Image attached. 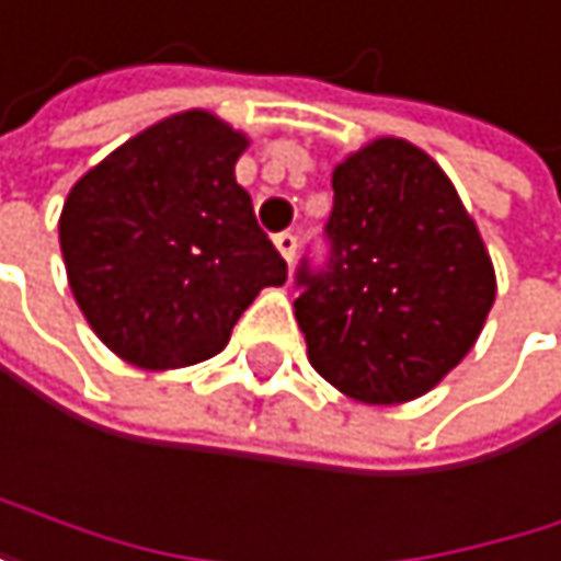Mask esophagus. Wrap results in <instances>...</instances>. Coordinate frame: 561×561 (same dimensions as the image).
<instances>
[{
	"label": "esophagus",
	"instance_id": "34e87169",
	"mask_svg": "<svg viewBox=\"0 0 561 561\" xmlns=\"http://www.w3.org/2000/svg\"><path fill=\"white\" fill-rule=\"evenodd\" d=\"M274 244H277L280 257H284L287 264H294V254H297V238H294L290 231H284V234H277V238H274Z\"/></svg>",
	"mask_w": 561,
	"mask_h": 561
}]
</instances>
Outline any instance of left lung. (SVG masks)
<instances>
[{"instance_id":"8db88e82","label":"left lung","mask_w":561,"mask_h":561,"mask_svg":"<svg viewBox=\"0 0 561 561\" xmlns=\"http://www.w3.org/2000/svg\"><path fill=\"white\" fill-rule=\"evenodd\" d=\"M330 261L297 271L310 367L340 393L390 407L430 393L482 333L496 271L446 171L403 138L333 168Z\"/></svg>"}]
</instances>
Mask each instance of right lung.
Instances as JSON below:
<instances>
[{
    "label": "right lung",
    "instance_id": "right-lung-1",
    "mask_svg": "<svg viewBox=\"0 0 561 561\" xmlns=\"http://www.w3.org/2000/svg\"><path fill=\"white\" fill-rule=\"evenodd\" d=\"M244 148V131L191 108L128 138L68 191L58 218L68 287L122 360L141 370L211 360L251 300L287 280L234 178Z\"/></svg>",
    "mask_w": 561,
    "mask_h": 561
}]
</instances>
